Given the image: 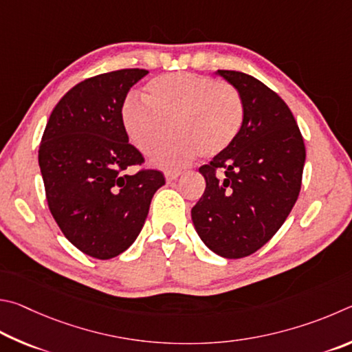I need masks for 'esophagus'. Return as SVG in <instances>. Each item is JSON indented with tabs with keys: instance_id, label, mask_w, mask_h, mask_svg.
Segmentation results:
<instances>
[{
	"instance_id": "34e87169",
	"label": "esophagus",
	"mask_w": 352,
	"mask_h": 352,
	"mask_svg": "<svg viewBox=\"0 0 352 352\" xmlns=\"http://www.w3.org/2000/svg\"><path fill=\"white\" fill-rule=\"evenodd\" d=\"M179 175H181V171H165V179H166V182H173L179 177Z\"/></svg>"
}]
</instances>
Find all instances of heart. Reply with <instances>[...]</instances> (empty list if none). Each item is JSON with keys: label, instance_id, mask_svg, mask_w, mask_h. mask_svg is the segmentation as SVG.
Here are the masks:
<instances>
[{"label": "heart", "instance_id": "1", "mask_svg": "<svg viewBox=\"0 0 352 352\" xmlns=\"http://www.w3.org/2000/svg\"><path fill=\"white\" fill-rule=\"evenodd\" d=\"M144 100L128 97L120 122L135 150L151 156L171 135L177 138L156 157L165 168L181 166L201 153L213 157L227 150L243 128L244 104L232 85L188 72L165 74L148 82Z\"/></svg>", "mask_w": 352, "mask_h": 352}]
</instances>
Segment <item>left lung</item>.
<instances>
[{"label": "left lung", "mask_w": 352, "mask_h": 352, "mask_svg": "<svg viewBox=\"0 0 352 352\" xmlns=\"http://www.w3.org/2000/svg\"><path fill=\"white\" fill-rule=\"evenodd\" d=\"M243 98L244 122L235 142L202 165L206 192L192 208L199 238L219 256L255 254L297 202L305 142L285 100L260 80L217 71Z\"/></svg>", "instance_id": "obj_1"}]
</instances>
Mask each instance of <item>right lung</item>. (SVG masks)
I'll list each match as a JSON object with an SVG mask.
<instances>
[{
  "instance_id": "add662e5",
  "label": "right lung",
  "mask_w": 352,
  "mask_h": 352,
  "mask_svg": "<svg viewBox=\"0 0 352 352\" xmlns=\"http://www.w3.org/2000/svg\"><path fill=\"white\" fill-rule=\"evenodd\" d=\"M145 69H120L83 80L54 108L43 133L38 164L46 199L67 241L97 260L120 255L139 236L157 170H125L144 162L129 144L120 108Z\"/></svg>"
}]
</instances>
